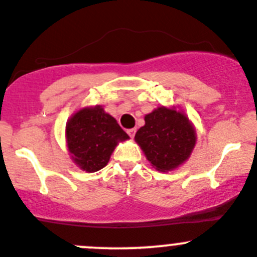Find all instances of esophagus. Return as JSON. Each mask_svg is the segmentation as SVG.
I'll use <instances>...</instances> for the list:
<instances>
[{
	"instance_id": "obj_1",
	"label": "esophagus",
	"mask_w": 257,
	"mask_h": 257,
	"mask_svg": "<svg viewBox=\"0 0 257 257\" xmlns=\"http://www.w3.org/2000/svg\"><path fill=\"white\" fill-rule=\"evenodd\" d=\"M127 134H128V136L131 137V139H134L135 134H136V130H135V128H128L127 130Z\"/></svg>"
}]
</instances>
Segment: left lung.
Wrapping results in <instances>:
<instances>
[{
    "label": "left lung",
    "mask_w": 257,
    "mask_h": 257,
    "mask_svg": "<svg viewBox=\"0 0 257 257\" xmlns=\"http://www.w3.org/2000/svg\"><path fill=\"white\" fill-rule=\"evenodd\" d=\"M135 140L152 166L170 171L189 159L196 134L184 113L159 107L145 116V126L136 132Z\"/></svg>",
    "instance_id": "left-lung-1"
}]
</instances>
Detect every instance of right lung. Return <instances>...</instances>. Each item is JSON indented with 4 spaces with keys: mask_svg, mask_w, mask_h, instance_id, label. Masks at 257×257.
Here are the masks:
<instances>
[{
    "mask_svg": "<svg viewBox=\"0 0 257 257\" xmlns=\"http://www.w3.org/2000/svg\"><path fill=\"white\" fill-rule=\"evenodd\" d=\"M68 151L83 171L96 172L105 167L118 141L128 135L101 106L82 108L66 126Z\"/></svg>",
    "mask_w": 257,
    "mask_h": 257,
    "instance_id": "obj_1",
    "label": "right lung"
}]
</instances>
